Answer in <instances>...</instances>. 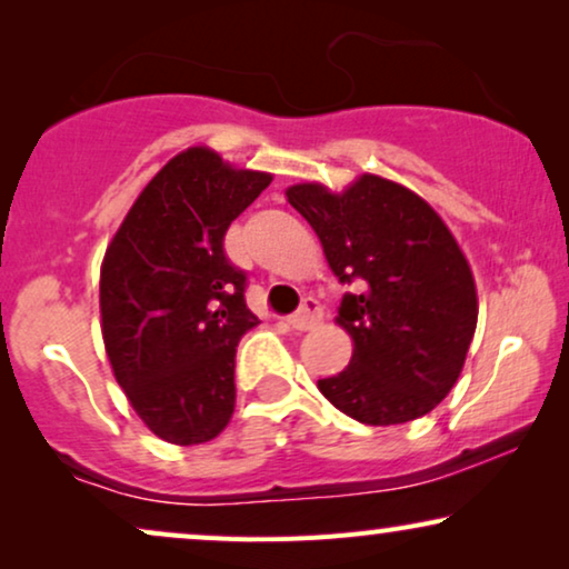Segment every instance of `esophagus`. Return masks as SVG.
<instances>
[{
    "label": "esophagus",
    "mask_w": 569,
    "mask_h": 569,
    "mask_svg": "<svg viewBox=\"0 0 569 569\" xmlns=\"http://www.w3.org/2000/svg\"><path fill=\"white\" fill-rule=\"evenodd\" d=\"M321 318H323L321 302H318L316 298H306V302H302L298 313L290 318V326H292V329H298V331H310V329H316L318 323H321Z\"/></svg>",
    "instance_id": "esophagus-1"
}]
</instances>
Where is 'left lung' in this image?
<instances>
[{
  "instance_id": "obj_1",
  "label": "left lung",
  "mask_w": 569,
  "mask_h": 569,
  "mask_svg": "<svg viewBox=\"0 0 569 569\" xmlns=\"http://www.w3.org/2000/svg\"><path fill=\"white\" fill-rule=\"evenodd\" d=\"M341 284L337 323L355 341L341 372L318 391L362 425L425 417L461 376L477 331V284L453 232L407 186L365 173L347 191L287 189Z\"/></svg>"
}]
</instances>
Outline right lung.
<instances>
[{"label":"right lung","instance_id":"obj_1","mask_svg":"<svg viewBox=\"0 0 569 569\" xmlns=\"http://www.w3.org/2000/svg\"><path fill=\"white\" fill-rule=\"evenodd\" d=\"M269 183L189 147L144 186L106 251V355L139 419L173 446L217 438L236 409V347L259 318L224 232Z\"/></svg>","mask_w":569,"mask_h":569}]
</instances>
